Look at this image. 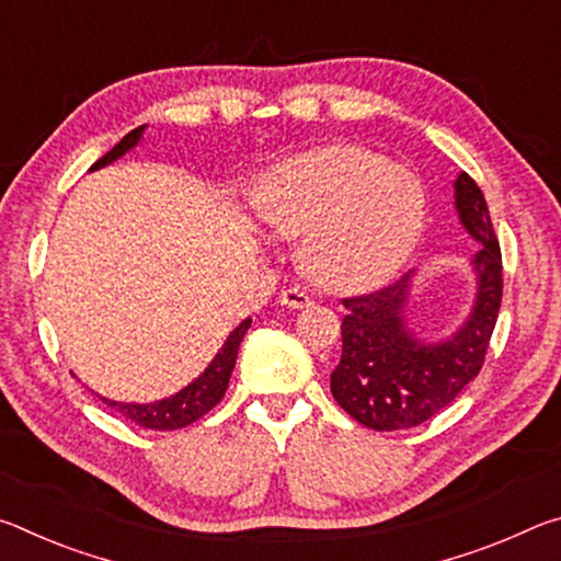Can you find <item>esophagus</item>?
Here are the masks:
<instances>
[{
  "mask_svg": "<svg viewBox=\"0 0 561 561\" xmlns=\"http://www.w3.org/2000/svg\"><path fill=\"white\" fill-rule=\"evenodd\" d=\"M279 304H284V307H289V309H304L311 304V297L299 287H289V289H282Z\"/></svg>",
  "mask_w": 561,
  "mask_h": 561,
  "instance_id": "1",
  "label": "esophagus"
}]
</instances>
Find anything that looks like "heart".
<instances>
[{"label":"heart","mask_w":561,"mask_h":561,"mask_svg":"<svg viewBox=\"0 0 561 561\" xmlns=\"http://www.w3.org/2000/svg\"><path fill=\"white\" fill-rule=\"evenodd\" d=\"M272 230L304 240V267L324 287L360 289L391 274L423 227V185L356 146L287 160L262 187Z\"/></svg>","instance_id":"obj_1"}]
</instances>
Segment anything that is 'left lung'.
<instances>
[{"label":"left lung","mask_w":561,"mask_h":561,"mask_svg":"<svg viewBox=\"0 0 561 561\" xmlns=\"http://www.w3.org/2000/svg\"><path fill=\"white\" fill-rule=\"evenodd\" d=\"M455 210L480 252L472 260L478 277L472 311L453 336L431 344L408 329L413 272L344 299L341 360L331 374V393L366 428L403 431L431 421L485 364L502 301V254L485 195L468 173L455 180Z\"/></svg>","instance_id":"8db88e82"}]
</instances>
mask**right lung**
<instances>
[{
  "instance_id": "obj_1",
  "label": "right lung",
  "mask_w": 561,
  "mask_h": 561,
  "mask_svg": "<svg viewBox=\"0 0 561 561\" xmlns=\"http://www.w3.org/2000/svg\"><path fill=\"white\" fill-rule=\"evenodd\" d=\"M144 128L146 126H138L136 130H130L128 136H123L121 144H116L106 156L99 158L96 163L91 165V170L108 165L121 156H126L130 148H136L138 140L144 138ZM250 324L252 319H244L242 324L227 336L222 348L217 351V356L210 360V366H207L193 383L185 386L183 391H178L175 396L163 398V401H156V403H121V401H108V398L103 396L101 401L106 403L113 413H118L121 417H126V421L140 425V428H150V431L185 428V425L195 423L197 417H203L207 411H213V408L222 401L227 383H230L234 360H237V351H240V344Z\"/></svg>"
}]
</instances>
